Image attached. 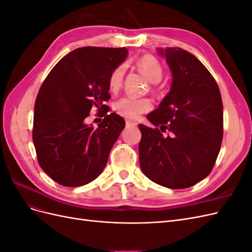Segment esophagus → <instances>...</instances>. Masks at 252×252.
I'll return each mask as SVG.
<instances>
[{"label":"esophagus","instance_id":"obj_1","mask_svg":"<svg viewBox=\"0 0 252 252\" xmlns=\"http://www.w3.org/2000/svg\"><path fill=\"white\" fill-rule=\"evenodd\" d=\"M136 123L133 121H130V120H126V127H131V126H135Z\"/></svg>","mask_w":252,"mask_h":252}]
</instances>
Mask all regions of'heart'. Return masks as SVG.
<instances>
[{"label": "heart", "instance_id": "b5f03b06", "mask_svg": "<svg viewBox=\"0 0 252 252\" xmlns=\"http://www.w3.org/2000/svg\"><path fill=\"white\" fill-rule=\"evenodd\" d=\"M139 69L146 75L148 80L152 83H157L163 77V66L159 63V61L151 55H145L140 58L136 62ZM125 68L123 65H120L114 68L111 71L108 85L111 91H118L124 81ZM152 109V102L149 98L144 97H135L131 95H126L116 103V110L121 116L124 118L135 120L138 119L142 113L148 112Z\"/></svg>", "mask_w": 252, "mask_h": 252}]
</instances>
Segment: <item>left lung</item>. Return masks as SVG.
Segmentation results:
<instances>
[{
	"label": "left lung",
	"mask_w": 252,
	"mask_h": 252,
	"mask_svg": "<svg viewBox=\"0 0 252 252\" xmlns=\"http://www.w3.org/2000/svg\"><path fill=\"white\" fill-rule=\"evenodd\" d=\"M172 72L171 89L139 125L141 169L148 179L171 189L191 187L216 164L223 139V102L216 80L191 53L158 48Z\"/></svg>",
	"instance_id": "1"
}]
</instances>
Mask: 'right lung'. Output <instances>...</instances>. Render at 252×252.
Here are the masks:
<instances>
[{
	"label": "right lung",
	"mask_w": 252,
	"mask_h": 252,
	"mask_svg": "<svg viewBox=\"0 0 252 252\" xmlns=\"http://www.w3.org/2000/svg\"><path fill=\"white\" fill-rule=\"evenodd\" d=\"M127 55L125 47L78 48L44 80L35 98L32 140L41 168L60 185L88 184L105 168L125 127L123 118L107 113L108 79ZM93 107L103 109L97 128L86 124Z\"/></svg>",
	"instance_id": "right-lung-1"
}]
</instances>
